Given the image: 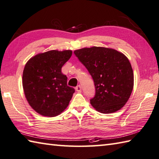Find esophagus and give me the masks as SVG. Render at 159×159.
Instances as JSON below:
<instances>
[{"label": "esophagus", "instance_id": "esophagus-1", "mask_svg": "<svg viewBox=\"0 0 159 159\" xmlns=\"http://www.w3.org/2000/svg\"><path fill=\"white\" fill-rule=\"evenodd\" d=\"M75 90H77V92H81V91H82V87H81L80 85H77L75 87Z\"/></svg>", "mask_w": 159, "mask_h": 159}]
</instances>
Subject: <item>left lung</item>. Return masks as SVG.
I'll return each instance as SVG.
<instances>
[{"label": "left lung", "instance_id": "8db88e82", "mask_svg": "<svg viewBox=\"0 0 159 159\" xmlns=\"http://www.w3.org/2000/svg\"><path fill=\"white\" fill-rule=\"evenodd\" d=\"M92 76L95 95L90 100L96 111L116 112L128 102L134 86V73L128 57L111 48L93 47L74 51Z\"/></svg>", "mask_w": 159, "mask_h": 159}]
</instances>
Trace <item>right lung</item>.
<instances>
[{
	"mask_svg": "<svg viewBox=\"0 0 159 159\" xmlns=\"http://www.w3.org/2000/svg\"><path fill=\"white\" fill-rule=\"evenodd\" d=\"M71 56V50H51L35 55L26 63L22 73L25 95L38 114L56 116L69 106L75 89L67 86L61 67Z\"/></svg>",
	"mask_w": 159,
	"mask_h": 159,
	"instance_id": "add662e5",
	"label": "right lung"
}]
</instances>
